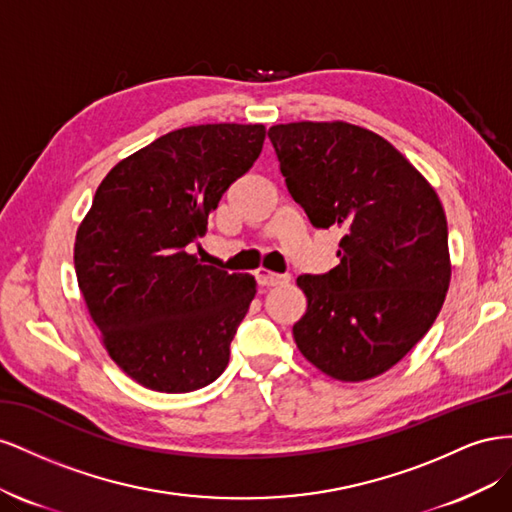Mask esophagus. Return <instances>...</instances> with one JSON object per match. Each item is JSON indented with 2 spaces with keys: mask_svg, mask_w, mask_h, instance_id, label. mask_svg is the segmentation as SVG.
<instances>
[{
  "mask_svg": "<svg viewBox=\"0 0 512 512\" xmlns=\"http://www.w3.org/2000/svg\"><path fill=\"white\" fill-rule=\"evenodd\" d=\"M255 279L261 287H276V285H283L289 281V276L285 274H274V272H268V270H257L255 272Z\"/></svg>",
  "mask_w": 512,
  "mask_h": 512,
  "instance_id": "1",
  "label": "esophagus"
}]
</instances>
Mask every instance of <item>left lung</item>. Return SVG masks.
Wrapping results in <instances>:
<instances>
[{"instance_id": "left-lung-1", "label": "left lung", "mask_w": 512, "mask_h": 512, "mask_svg": "<svg viewBox=\"0 0 512 512\" xmlns=\"http://www.w3.org/2000/svg\"><path fill=\"white\" fill-rule=\"evenodd\" d=\"M289 195L317 229L339 227L341 259L302 274L306 313L294 324L319 371L362 382L394 367L425 337L448 283V225L440 199L394 145L347 122L268 130Z\"/></svg>"}]
</instances>
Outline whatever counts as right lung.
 <instances>
[{
	"instance_id": "right-lung-1",
	"label": "right lung",
	"mask_w": 512,
	"mask_h": 512,
	"mask_svg": "<svg viewBox=\"0 0 512 512\" xmlns=\"http://www.w3.org/2000/svg\"><path fill=\"white\" fill-rule=\"evenodd\" d=\"M266 128L201 124L158 137L100 182L75 270L113 362L156 392L212 384L257 283L188 253L223 193L253 167Z\"/></svg>"
}]
</instances>
